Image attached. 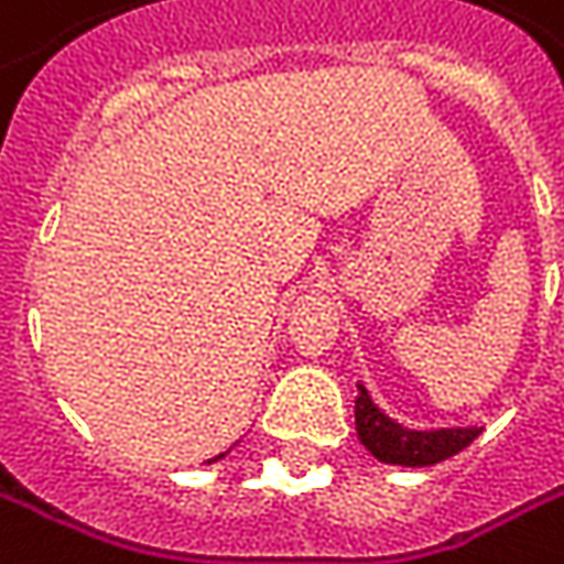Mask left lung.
I'll use <instances>...</instances> for the list:
<instances>
[{
	"instance_id": "left-lung-1",
	"label": "left lung",
	"mask_w": 564,
	"mask_h": 564,
	"mask_svg": "<svg viewBox=\"0 0 564 564\" xmlns=\"http://www.w3.org/2000/svg\"><path fill=\"white\" fill-rule=\"evenodd\" d=\"M356 431L365 449L378 462L387 465H405V468H424L437 465L443 458L462 453L471 440L480 434L477 427H449V431H409L380 412L371 402L368 390L359 383L356 397Z\"/></svg>"
}]
</instances>
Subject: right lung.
I'll return each instance as SVG.
<instances>
[{"label": "right lung", "mask_w": 564, "mask_h": 564, "mask_svg": "<svg viewBox=\"0 0 564 564\" xmlns=\"http://www.w3.org/2000/svg\"><path fill=\"white\" fill-rule=\"evenodd\" d=\"M221 456H224V453H221ZM221 456H215V458H208V462H218V458H221Z\"/></svg>", "instance_id": "right-lung-1"}]
</instances>
